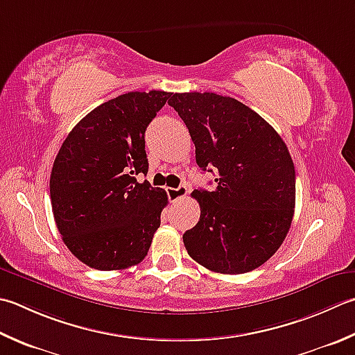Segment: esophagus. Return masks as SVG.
I'll return each mask as SVG.
<instances>
[{
  "label": "esophagus",
  "mask_w": 355,
  "mask_h": 355,
  "mask_svg": "<svg viewBox=\"0 0 355 355\" xmlns=\"http://www.w3.org/2000/svg\"><path fill=\"white\" fill-rule=\"evenodd\" d=\"M166 192H168V197L171 201H177L178 198H183L187 193L186 186H178V187H166Z\"/></svg>",
  "instance_id": "esophagus-1"
}]
</instances>
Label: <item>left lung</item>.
<instances>
[{
    "mask_svg": "<svg viewBox=\"0 0 355 355\" xmlns=\"http://www.w3.org/2000/svg\"><path fill=\"white\" fill-rule=\"evenodd\" d=\"M198 168L215 171V191L196 189L198 223L183 235L186 251L220 274H245L272 257L295 207V169L286 144L263 118L231 96L173 94Z\"/></svg>",
    "mask_w": 355,
    "mask_h": 355,
    "instance_id": "1",
    "label": "left lung"
}]
</instances>
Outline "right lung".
I'll return each mask as SVG.
<instances>
[{
    "label": "right lung",
    "instance_id": "1",
    "mask_svg": "<svg viewBox=\"0 0 355 355\" xmlns=\"http://www.w3.org/2000/svg\"><path fill=\"white\" fill-rule=\"evenodd\" d=\"M171 96L128 92L100 104L71 130L51 173L58 231L76 259L98 270L138 265L159 227L168 196L148 180L144 132Z\"/></svg>",
    "mask_w": 355,
    "mask_h": 355
}]
</instances>
